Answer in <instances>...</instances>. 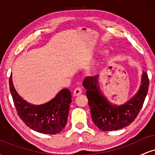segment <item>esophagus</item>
Here are the masks:
<instances>
[{"mask_svg": "<svg viewBox=\"0 0 155 155\" xmlns=\"http://www.w3.org/2000/svg\"><path fill=\"white\" fill-rule=\"evenodd\" d=\"M81 92H82V89L81 87H76L74 91V95L75 96L79 95L80 94H81Z\"/></svg>", "mask_w": 155, "mask_h": 155, "instance_id": "1", "label": "esophagus"}]
</instances>
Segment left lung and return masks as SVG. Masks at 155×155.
<instances>
[{
  "mask_svg": "<svg viewBox=\"0 0 155 155\" xmlns=\"http://www.w3.org/2000/svg\"><path fill=\"white\" fill-rule=\"evenodd\" d=\"M97 76H86L83 81L93 122L103 131L117 130L129 125L138 116L148 92L147 74L143 72L141 84L134 97L120 106L110 104L104 97L99 88Z\"/></svg>",
  "mask_w": 155,
  "mask_h": 155,
  "instance_id": "8db88e82",
  "label": "left lung"
}]
</instances>
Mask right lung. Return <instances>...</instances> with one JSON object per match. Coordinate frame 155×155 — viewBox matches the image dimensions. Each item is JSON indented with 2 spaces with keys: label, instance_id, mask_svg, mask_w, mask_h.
<instances>
[{
  "label": "right lung",
  "instance_id": "1",
  "mask_svg": "<svg viewBox=\"0 0 155 155\" xmlns=\"http://www.w3.org/2000/svg\"><path fill=\"white\" fill-rule=\"evenodd\" d=\"M10 92L17 114L25 124L36 132L55 135L65 127L71 103V92L63 89L49 102L40 106L28 104L18 95L9 77Z\"/></svg>",
  "mask_w": 155,
  "mask_h": 155
}]
</instances>
